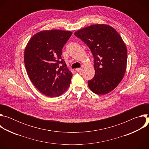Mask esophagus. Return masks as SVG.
I'll list each match as a JSON object with an SVG mask.
<instances>
[{
  "label": "esophagus",
  "instance_id": "34e87169",
  "mask_svg": "<svg viewBox=\"0 0 149 149\" xmlns=\"http://www.w3.org/2000/svg\"><path fill=\"white\" fill-rule=\"evenodd\" d=\"M82 71V68H79L76 69V71H77L78 72H81Z\"/></svg>",
  "mask_w": 149,
  "mask_h": 149
}]
</instances>
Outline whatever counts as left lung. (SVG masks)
Instances as JSON below:
<instances>
[{
	"label": "left lung",
	"mask_w": 149,
	"mask_h": 149,
	"mask_svg": "<svg viewBox=\"0 0 149 149\" xmlns=\"http://www.w3.org/2000/svg\"><path fill=\"white\" fill-rule=\"evenodd\" d=\"M74 35L87 45L94 56L95 75L88 81L90 89L98 95L109 93L117 87L126 71L124 42L114 28L103 24L84 28Z\"/></svg>",
	"instance_id": "left-lung-1"
}]
</instances>
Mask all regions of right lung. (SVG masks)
<instances>
[{
	"label": "right lung",
	"mask_w": 149,
	"mask_h": 149,
	"mask_svg": "<svg viewBox=\"0 0 149 149\" xmlns=\"http://www.w3.org/2000/svg\"><path fill=\"white\" fill-rule=\"evenodd\" d=\"M72 33L59 29L42 31L29 39L25 47L28 75L35 87L47 97H58L70 86L72 74L61 55Z\"/></svg>",
	"instance_id": "obj_1"
}]
</instances>
